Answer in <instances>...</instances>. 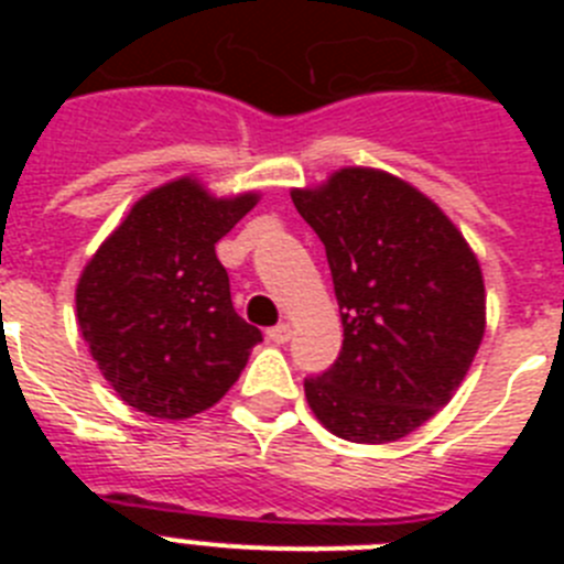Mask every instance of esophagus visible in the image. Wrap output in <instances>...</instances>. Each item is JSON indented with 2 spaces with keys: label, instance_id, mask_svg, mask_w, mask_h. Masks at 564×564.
Wrapping results in <instances>:
<instances>
[{
  "label": "esophagus",
  "instance_id": "obj_1",
  "mask_svg": "<svg viewBox=\"0 0 564 564\" xmlns=\"http://www.w3.org/2000/svg\"><path fill=\"white\" fill-rule=\"evenodd\" d=\"M291 325H285V322H282V325H276V327H271V330H268V338H271L273 344H288L291 341Z\"/></svg>",
  "mask_w": 564,
  "mask_h": 564
}]
</instances>
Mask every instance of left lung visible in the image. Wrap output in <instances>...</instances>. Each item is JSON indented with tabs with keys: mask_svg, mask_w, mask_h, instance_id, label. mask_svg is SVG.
<instances>
[{
	"mask_svg": "<svg viewBox=\"0 0 564 564\" xmlns=\"http://www.w3.org/2000/svg\"><path fill=\"white\" fill-rule=\"evenodd\" d=\"M293 206L325 242L344 341L305 378L325 430L352 443L401 441L452 401L486 333L480 262L455 223L381 169H338Z\"/></svg>",
	"mask_w": 564,
	"mask_h": 564,
	"instance_id": "8db88e82",
	"label": "left lung"
}]
</instances>
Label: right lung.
Returning a JSON list of instances; mask_svg holds the SVG:
<instances>
[{
    "label": "right lung",
    "mask_w": 564,
    "mask_h": 564,
    "mask_svg": "<svg viewBox=\"0 0 564 564\" xmlns=\"http://www.w3.org/2000/svg\"><path fill=\"white\" fill-rule=\"evenodd\" d=\"M259 194L214 197L194 177L152 188L101 242L76 288L84 341L121 401L186 421L220 401L262 333L231 305L214 246Z\"/></svg>",
    "instance_id": "obj_1"
}]
</instances>
